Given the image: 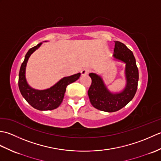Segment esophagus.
<instances>
[{"instance_id":"34e87169","label":"esophagus","mask_w":161,"mask_h":161,"mask_svg":"<svg viewBox=\"0 0 161 161\" xmlns=\"http://www.w3.org/2000/svg\"><path fill=\"white\" fill-rule=\"evenodd\" d=\"M89 73H90V70L88 69V68H84V69H83L81 71V75H86L88 74Z\"/></svg>"}]
</instances>
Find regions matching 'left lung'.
Instances as JSON below:
<instances>
[{"mask_svg": "<svg viewBox=\"0 0 161 161\" xmlns=\"http://www.w3.org/2000/svg\"><path fill=\"white\" fill-rule=\"evenodd\" d=\"M114 57L126 64V87L119 93H111L104 85L101 77L90 73L92 82L88 95L90 102L98 110L106 112H115L127 104L134 97L138 88V69L132 51L124 43L115 42Z\"/></svg>", "mask_w": 161, "mask_h": 161, "instance_id": "obj_1", "label": "left lung"}]
</instances>
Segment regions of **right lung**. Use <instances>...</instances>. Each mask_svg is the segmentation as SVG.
Here are the masks:
<instances>
[{
    "instance_id": "right-lung-1",
    "label": "right lung",
    "mask_w": 161,
    "mask_h": 161,
    "mask_svg": "<svg viewBox=\"0 0 161 161\" xmlns=\"http://www.w3.org/2000/svg\"><path fill=\"white\" fill-rule=\"evenodd\" d=\"M42 43H39L36 46L30 48L25 54V59L19 71V88L22 96L33 108L40 111H50L59 107L63 101L67 86L77 80L81 74L79 73L69 77H64L53 86L46 90L39 91L32 88L25 80V67L30 56L39 48Z\"/></svg>"
}]
</instances>
